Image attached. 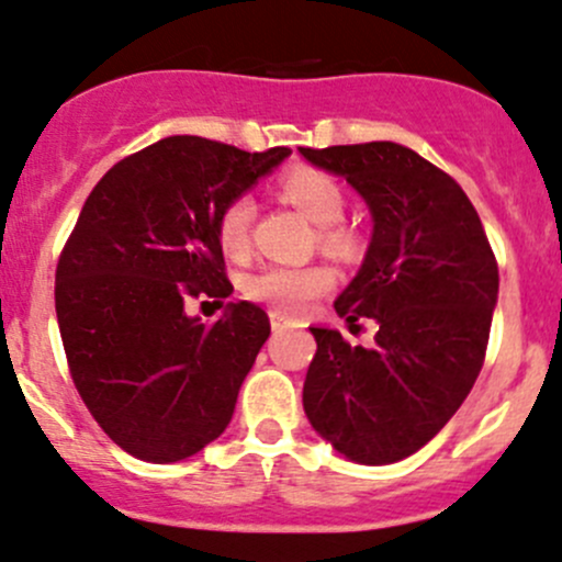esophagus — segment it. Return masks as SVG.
Listing matches in <instances>:
<instances>
[{
  "label": "esophagus",
  "mask_w": 562,
  "mask_h": 562,
  "mask_svg": "<svg viewBox=\"0 0 562 562\" xmlns=\"http://www.w3.org/2000/svg\"><path fill=\"white\" fill-rule=\"evenodd\" d=\"M288 326H291V321H288L285 315L271 313V328H274V331H282V328H288Z\"/></svg>",
  "instance_id": "1"
}]
</instances>
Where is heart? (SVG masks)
Listing matches in <instances>:
<instances>
[{
	"instance_id": "heart-1",
	"label": "heart",
	"mask_w": 562,
	"mask_h": 562,
	"mask_svg": "<svg viewBox=\"0 0 562 562\" xmlns=\"http://www.w3.org/2000/svg\"><path fill=\"white\" fill-rule=\"evenodd\" d=\"M280 192L285 201L302 209L317 225V247L331 258L350 263L364 252V239L353 225L342 223L345 190L331 173L321 168H293L280 179ZM255 203L249 195L231 198L217 217L220 247L239 258L249 249V231H252ZM334 274L326 266H266L247 277L245 291L249 299L266 304L280 315H299L310 302L331 291Z\"/></svg>"
}]
</instances>
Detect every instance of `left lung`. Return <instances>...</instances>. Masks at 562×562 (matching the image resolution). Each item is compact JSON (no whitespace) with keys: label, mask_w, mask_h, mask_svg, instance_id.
Here are the masks:
<instances>
[{"label":"left lung","mask_w":562,"mask_h":562,"mask_svg":"<svg viewBox=\"0 0 562 562\" xmlns=\"http://www.w3.org/2000/svg\"><path fill=\"white\" fill-rule=\"evenodd\" d=\"M299 151L345 176L375 223L359 274L334 302L350 328L375 323V345L310 328L317 350L304 413L353 462H400L446 427L479 378L497 302L495 252L462 187L407 146Z\"/></svg>","instance_id":"8db88e82"}]
</instances>
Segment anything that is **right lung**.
Listing matches in <instances>:
<instances>
[{
    "label": "right lung",
    "mask_w": 562,
    "mask_h": 562,
    "mask_svg": "<svg viewBox=\"0 0 562 562\" xmlns=\"http://www.w3.org/2000/svg\"><path fill=\"white\" fill-rule=\"evenodd\" d=\"M288 155L171 135L89 192L56 263V321L83 405L127 454L179 462L231 424L269 315L239 302L201 323L184 302L234 293L217 217Z\"/></svg>",
    "instance_id": "obj_1"
}]
</instances>
